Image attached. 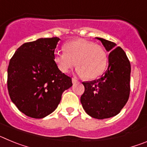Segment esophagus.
<instances>
[{
  "label": "esophagus",
  "mask_w": 147,
  "mask_h": 147,
  "mask_svg": "<svg viewBox=\"0 0 147 147\" xmlns=\"http://www.w3.org/2000/svg\"><path fill=\"white\" fill-rule=\"evenodd\" d=\"M72 82L73 84H75V83L77 82V80H76V78H72Z\"/></svg>",
  "instance_id": "1"
}]
</instances>
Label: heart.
Listing matches in <instances>:
<instances>
[{
	"mask_svg": "<svg viewBox=\"0 0 147 147\" xmlns=\"http://www.w3.org/2000/svg\"><path fill=\"white\" fill-rule=\"evenodd\" d=\"M107 60L105 48L82 39L67 42L64 45V51L54 55V63L61 72H68L76 62L78 74L88 80L102 76L107 67Z\"/></svg>",
	"mask_w": 147,
	"mask_h": 147,
	"instance_id": "b5f03b06",
	"label": "heart"
}]
</instances>
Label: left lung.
<instances>
[{
  "instance_id": "obj_1",
  "label": "left lung",
  "mask_w": 147,
  "mask_h": 147,
  "mask_svg": "<svg viewBox=\"0 0 147 147\" xmlns=\"http://www.w3.org/2000/svg\"><path fill=\"white\" fill-rule=\"evenodd\" d=\"M97 39L110 51L108 68L98 80L82 82L85 91L80 102L88 115L104 119L119 114L129 99L131 66L121 48L109 40Z\"/></svg>"
}]
</instances>
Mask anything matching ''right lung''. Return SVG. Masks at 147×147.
<instances>
[{
    "instance_id": "right-lung-1",
    "label": "right lung",
    "mask_w": 147,
    "mask_h": 147,
    "mask_svg": "<svg viewBox=\"0 0 147 147\" xmlns=\"http://www.w3.org/2000/svg\"><path fill=\"white\" fill-rule=\"evenodd\" d=\"M59 38H40L23 44L9 61L7 88L12 102L27 116L42 119L54 112L62 93L72 86L70 76L54 62Z\"/></svg>"
}]
</instances>
